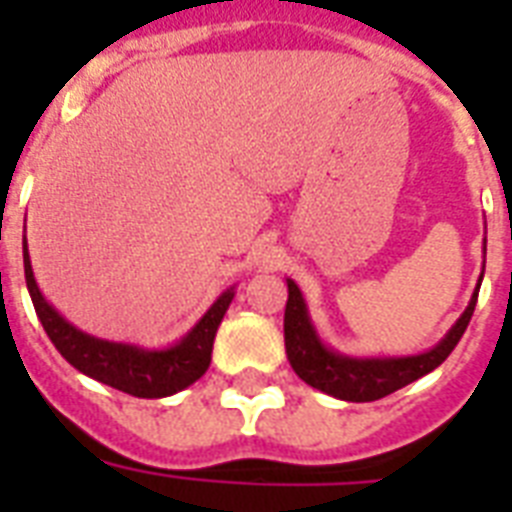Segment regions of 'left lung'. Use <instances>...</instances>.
<instances>
[{
    "label": "left lung",
    "instance_id": "left-lung-1",
    "mask_svg": "<svg viewBox=\"0 0 512 512\" xmlns=\"http://www.w3.org/2000/svg\"><path fill=\"white\" fill-rule=\"evenodd\" d=\"M481 279H484V273H481ZM287 287L289 297L287 311H284V345H287V358L295 374L300 380L308 382L311 388L321 390V393H329V396L340 398V401L364 404V401H377V398L390 396L398 388L420 380L428 372H433L436 366L444 364L446 356L452 353L454 345L460 342V337L468 329L470 316L476 311L478 287L481 284L470 297L465 313L446 332V337L438 342L436 348L417 353V356L398 358H353L327 348L316 335V329H313L303 292L297 289L292 279H287Z\"/></svg>",
    "mask_w": 512,
    "mask_h": 512
}]
</instances>
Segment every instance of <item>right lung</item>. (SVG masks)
I'll return each mask as SVG.
<instances>
[{
	"label": "right lung",
	"instance_id": "right-lung-1",
	"mask_svg": "<svg viewBox=\"0 0 512 512\" xmlns=\"http://www.w3.org/2000/svg\"><path fill=\"white\" fill-rule=\"evenodd\" d=\"M23 268H26V287L36 316L42 321L52 345L60 350V356L92 380L138 398L172 396L207 372L217 327L233 300V287L225 289L183 340L175 342L172 348L146 350L138 345H127V342L100 340L68 324L36 287L26 244H23Z\"/></svg>",
	"mask_w": 512,
	"mask_h": 512
}]
</instances>
